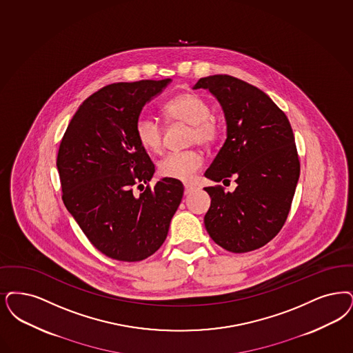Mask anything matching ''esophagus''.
Wrapping results in <instances>:
<instances>
[{"instance_id": "esophagus-1", "label": "esophagus", "mask_w": 353, "mask_h": 353, "mask_svg": "<svg viewBox=\"0 0 353 353\" xmlns=\"http://www.w3.org/2000/svg\"><path fill=\"white\" fill-rule=\"evenodd\" d=\"M183 186H185V194H190L196 189V186L190 185V183H185Z\"/></svg>"}]
</instances>
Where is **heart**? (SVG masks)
<instances>
[{
  "mask_svg": "<svg viewBox=\"0 0 353 353\" xmlns=\"http://www.w3.org/2000/svg\"><path fill=\"white\" fill-rule=\"evenodd\" d=\"M164 113L170 121H179L192 126V141L210 144L219 137V125L210 117L212 109L206 99L197 93H183L164 106ZM135 135L141 147L150 152H159L163 147V128L154 117L141 114L135 122ZM203 164L197 151L170 152L159 163V173L180 181L193 179Z\"/></svg>",
  "mask_w": 353,
  "mask_h": 353,
  "instance_id": "obj_1",
  "label": "heart"
}]
</instances>
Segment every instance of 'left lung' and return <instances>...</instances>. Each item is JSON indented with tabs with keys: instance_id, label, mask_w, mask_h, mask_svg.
Listing matches in <instances>:
<instances>
[{
	"instance_id": "8db88e82",
	"label": "left lung",
	"mask_w": 353,
	"mask_h": 353,
	"mask_svg": "<svg viewBox=\"0 0 353 353\" xmlns=\"http://www.w3.org/2000/svg\"><path fill=\"white\" fill-rule=\"evenodd\" d=\"M193 89L209 90L226 119V141L205 177L236 179L232 193L205 188L212 198L205 227L230 252L254 251L280 232L292 206L299 179L293 130L268 94L236 77H202Z\"/></svg>"
}]
</instances>
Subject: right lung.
<instances>
[{
    "instance_id": "add662e5",
    "label": "right lung",
    "mask_w": 353,
    "mask_h": 353,
    "mask_svg": "<svg viewBox=\"0 0 353 353\" xmlns=\"http://www.w3.org/2000/svg\"><path fill=\"white\" fill-rule=\"evenodd\" d=\"M170 81L141 80L99 89L80 105L59 147L57 167L67 210L99 252L119 261H141L155 254L183 199V183L168 177L138 197L132 193L155 173L137 139L135 122L144 105Z\"/></svg>"
}]
</instances>
